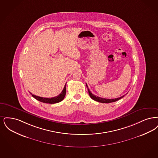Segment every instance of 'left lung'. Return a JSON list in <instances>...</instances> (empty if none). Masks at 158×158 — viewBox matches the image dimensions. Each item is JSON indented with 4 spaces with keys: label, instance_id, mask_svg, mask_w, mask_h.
<instances>
[{
    "label": "left lung",
    "instance_id": "obj_1",
    "mask_svg": "<svg viewBox=\"0 0 158 158\" xmlns=\"http://www.w3.org/2000/svg\"><path fill=\"white\" fill-rule=\"evenodd\" d=\"M86 86H87V87L88 88V86H87V84H86ZM88 91H89V95L90 97H91L93 100H95V101H96V102H100V103H112V102H116L117 100H120V98H123V97L124 96V95L123 96L120 97H118V98H113V99H107V98H102V97H100L96 96L95 95H94V94H93L91 93V92L89 91V88H88Z\"/></svg>",
    "mask_w": 158,
    "mask_h": 158
}]
</instances>
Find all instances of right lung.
<instances>
[{
  "mask_svg": "<svg viewBox=\"0 0 158 158\" xmlns=\"http://www.w3.org/2000/svg\"><path fill=\"white\" fill-rule=\"evenodd\" d=\"M33 97H34L35 99L41 102L42 103H49V104H54V103H57L61 102L62 100L64 98L65 94H66V84L64 86V88L63 90L62 91L61 93L58 96L52 97V98H44V97H41L37 96L32 94L31 93Z\"/></svg>",
  "mask_w": 158,
  "mask_h": 158,
  "instance_id": "1",
  "label": "right lung"
}]
</instances>
